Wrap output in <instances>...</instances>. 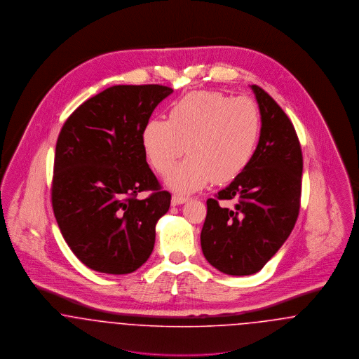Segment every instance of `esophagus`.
I'll return each instance as SVG.
<instances>
[{
	"instance_id": "34e87169",
	"label": "esophagus",
	"mask_w": 359,
	"mask_h": 359,
	"mask_svg": "<svg viewBox=\"0 0 359 359\" xmlns=\"http://www.w3.org/2000/svg\"><path fill=\"white\" fill-rule=\"evenodd\" d=\"M187 201L188 196H183V195H179V194H173L172 195V205H182V203H186Z\"/></svg>"
}]
</instances>
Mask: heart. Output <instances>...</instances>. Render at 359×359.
I'll return each mask as SVG.
<instances>
[{
    "label": "heart",
    "instance_id": "heart-1",
    "mask_svg": "<svg viewBox=\"0 0 359 359\" xmlns=\"http://www.w3.org/2000/svg\"><path fill=\"white\" fill-rule=\"evenodd\" d=\"M259 130L261 116L252 98L201 90L175 103L168 121H149L142 130V148L160 175L170 171L187 148L189 157L170 172L167 183L192 192L211 180L226 184L237 179L256 154Z\"/></svg>",
    "mask_w": 359,
    "mask_h": 359
}]
</instances>
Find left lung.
Masks as SVG:
<instances>
[{
	"instance_id": "8db88e82",
	"label": "left lung",
	"mask_w": 359,
	"mask_h": 359,
	"mask_svg": "<svg viewBox=\"0 0 359 359\" xmlns=\"http://www.w3.org/2000/svg\"><path fill=\"white\" fill-rule=\"evenodd\" d=\"M261 135L248 168L207 199L201 233L205 259L218 271L248 276L261 271L290 237L300 211L303 154L288 116L259 86H252ZM236 198L233 208L219 205Z\"/></svg>"
}]
</instances>
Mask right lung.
I'll return each instance as SVG.
<instances>
[{
  "label": "right lung",
  "mask_w": 359,
  "mask_h": 359,
  "mask_svg": "<svg viewBox=\"0 0 359 359\" xmlns=\"http://www.w3.org/2000/svg\"><path fill=\"white\" fill-rule=\"evenodd\" d=\"M172 91L111 86L75 109L59 133L52 208L69 249L93 271L130 273L154 250V226L168 211L171 194L147 163L142 130ZM144 190L151 194L138 200Z\"/></svg>",
  "instance_id": "1"
}]
</instances>
